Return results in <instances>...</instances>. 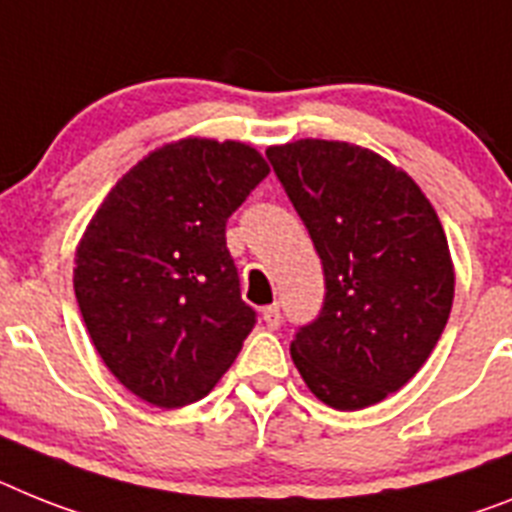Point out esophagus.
Returning <instances> with one entry per match:
<instances>
[{
    "instance_id": "obj_1",
    "label": "esophagus",
    "mask_w": 512,
    "mask_h": 512,
    "mask_svg": "<svg viewBox=\"0 0 512 512\" xmlns=\"http://www.w3.org/2000/svg\"><path fill=\"white\" fill-rule=\"evenodd\" d=\"M263 320L270 330L281 328V309H278V304H270V307L263 309Z\"/></svg>"
}]
</instances>
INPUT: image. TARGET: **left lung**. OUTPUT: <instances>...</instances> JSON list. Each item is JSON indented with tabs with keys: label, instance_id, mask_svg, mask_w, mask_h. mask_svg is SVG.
I'll return each instance as SVG.
<instances>
[{
	"label": "left lung",
	"instance_id": "left-lung-1",
	"mask_svg": "<svg viewBox=\"0 0 512 512\" xmlns=\"http://www.w3.org/2000/svg\"><path fill=\"white\" fill-rule=\"evenodd\" d=\"M325 273L320 315L291 359L338 411L401 390L429 359L453 307V260L435 208L406 171L367 148L296 140L265 150Z\"/></svg>",
	"mask_w": 512,
	"mask_h": 512
}]
</instances>
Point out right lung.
<instances>
[{"instance_id":"obj_1","label":"right lung","mask_w":512,"mask_h":512,"mask_svg":"<svg viewBox=\"0 0 512 512\" xmlns=\"http://www.w3.org/2000/svg\"><path fill=\"white\" fill-rule=\"evenodd\" d=\"M268 163L244 143L187 137L132 166L88 223L75 296L90 341L137 398L179 409L216 388L255 328L226 221Z\"/></svg>"}]
</instances>
